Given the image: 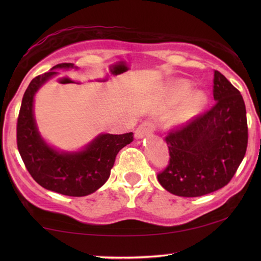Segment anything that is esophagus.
Masks as SVG:
<instances>
[{"label": "esophagus", "instance_id": "obj_1", "mask_svg": "<svg viewBox=\"0 0 261 261\" xmlns=\"http://www.w3.org/2000/svg\"><path fill=\"white\" fill-rule=\"evenodd\" d=\"M154 131V125L151 121H145L137 127L135 131V137L137 139H141L144 137L151 135Z\"/></svg>", "mask_w": 261, "mask_h": 261}]
</instances>
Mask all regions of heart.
<instances>
[{
    "mask_svg": "<svg viewBox=\"0 0 261 261\" xmlns=\"http://www.w3.org/2000/svg\"><path fill=\"white\" fill-rule=\"evenodd\" d=\"M190 91V85L188 83H179L177 84V86L175 87L173 96H171V101L174 103L180 102V101L184 100L185 97L187 99L184 100L182 107H180L179 112L176 116V121L177 122H183L187 120V118L191 117L193 114H196L199 108L202 106L205 101V96L201 92H193V93L189 94L188 96L186 95Z\"/></svg>",
    "mask_w": 261,
    "mask_h": 261,
    "instance_id": "obj_1",
    "label": "heart"
}]
</instances>
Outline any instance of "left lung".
Here are the masks:
<instances>
[{"label": "left lung", "mask_w": 261, "mask_h": 261, "mask_svg": "<svg viewBox=\"0 0 261 261\" xmlns=\"http://www.w3.org/2000/svg\"><path fill=\"white\" fill-rule=\"evenodd\" d=\"M215 105L166 137L169 165L158 175L168 192L200 197L227 185L247 147L245 103L240 91L214 71Z\"/></svg>", "instance_id": "8db88e82"}]
</instances>
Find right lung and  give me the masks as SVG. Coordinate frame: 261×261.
<instances>
[{"mask_svg":"<svg viewBox=\"0 0 261 261\" xmlns=\"http://www.w3.org/2000/svg\"><path fill=\"white\" fill-rule=\"evenodd\" d=\"M56 69H78L61 63L35 77L26 88L17 121V146L26 169L42 188L70 197L95 192L107 182L115 159L134 140V134H101L77 152H64L46 143L34 118V95L43 84L56 76Z\"/></svg>","mask_w":261,"mask_h":261,"instance_id":"1","label":"right lung"}]
</instances>
